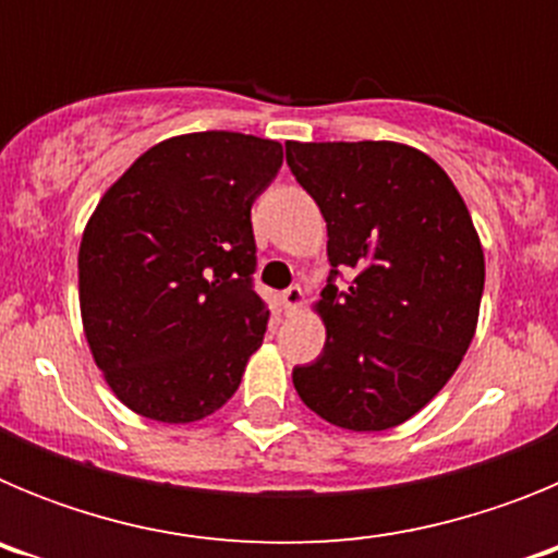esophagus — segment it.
Returning a JSON list of instances; mask_svg holds the SVG:
<instances>
[{
    "label": "esophagus",
    "mask_w": 558,
    "mask_h": 558,
    "mask_svg": "<svg viewBox=\"0 0 558 558\" xmlns=\"http://www.w3.org/2000/svg\"><path fill=\"white\" fill-rule=\"evenodd\" d=\"M304 304V290L299 284H290L288 290H282V307L284 313H295V310Z\"/></svg>",
    "instance_id": "esophagus-1"
}]
</instances>
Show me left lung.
Segmentation results:
<instances>
[{
	"label": "left lung",
	"instance_id": "obj_1",
	"mask_svg": "<svg viewBox=\"0 0 558 558\" xmlns=\"http://www.w3.org/2000/svg\"><path fill=\"white\" fill-rule=\"evenodd\" d=\"M288 167L327 220L329 279L315 304L324 352L293 368L329 425H402L445 388L472 343L483 248L441 167L397 142H288ZM343 269L347 289L333 284Z\"/></svg>",
	"mask_w": 558,
	"mask_h": 558
}]
</instances>
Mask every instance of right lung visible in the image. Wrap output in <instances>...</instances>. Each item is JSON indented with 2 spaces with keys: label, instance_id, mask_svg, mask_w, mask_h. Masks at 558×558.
<instances>
[{
  "label": "right lung",
  "instance_id": "1",
  "mask_svg": "<svg viewBox=\"0 0 558 558\" xmlns=\"http://www.w3.org/2000/svg\"><path fill=\"white\" fill-rule=\"evenodd\" d=\"M282 145L184 133L133 161L88 218L77 254L88 349L122 405L186 425L223 408L263 347L251 206Z\"/></svg>",
  "mask_w": 558,
  "mask_h": 558
}]
</instances>
